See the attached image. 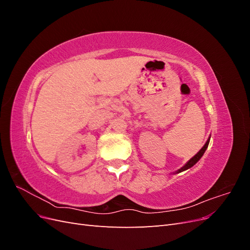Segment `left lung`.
Masks as SVG:
<instances>
[{
  "mask_svg": "<svg viewBox=\"0 0 250 250\" xmlns=\"http://www.w3.org/2000/svg\"><path fill=\"white\" fill-rule=\"evenodd\" d=\"M209 140H210V137H208V141H207V143L204 144V146L198 151L197 153H196L190 161H188L187 162V164L185 165V166H183V167H181L180 169H178L177 171H175L174 172L173 174H177V173H180V172H183V171H186V170H188V169H190V168H192L193 166L195 165V164H197V162L200 160V158L202 157V155L204 154V152H206V150L208 149V143H209Z\"/></svg>",
  "mask_w": 250,
  "mask_h": 250,
  "instance_id": "obj_1",
  "label": "left lung"
}]
</instances>
